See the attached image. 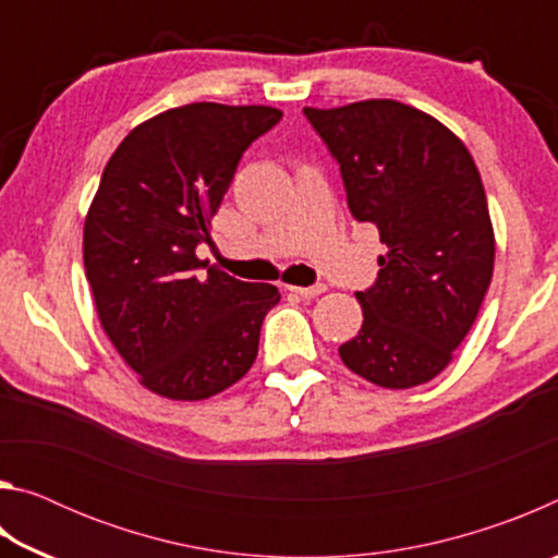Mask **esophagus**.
<instances>
[{"instance_id":"1","label":"esophagus","mask_w":558,"mask_h":558,"mask_svg":"<svg viewBox=\"0 0 558 558\" xmlns=\"http://www.w3.org/2000/svg\"><path fill=\"white\" fill-rule=\"evenodd\" d=\"M288 290H290V292H295V295H300V298H317V295H323V292L327 290V286H323V282H317V286H310V288L290 286Z\"/></svg>"}]
</instances>
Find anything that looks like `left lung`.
Listing matches in <instances>:
<instances>
[{
	"label": "left lung",
	"mask_w": 558,
	"mask_h": 558,
	"mask_svg": "<svg viewBox=\"0 0 558 558\" xmlns=\"http://www.w3.org/2000/svg\"><path fill=\"white\" fill-rule=\"evenodd\" d=\"M339 162L349 211L379 229V278L356 292L364 323L347 369L411 389L446 369L483 305L495 231L475 159L442 122L399 100L305 108Z\"/></svg>",
	"instance_id": "obj_1"
}]
</instances>
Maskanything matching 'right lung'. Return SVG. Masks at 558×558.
Returning a JSON list of instances; mask_svg holds the SVG:
<instances>
[{
    "label": "right lung",
    "mask_w": 558,
    "mask_h": 558,
    "mask_svg": "<svg viewBox=\"0 0 558 558\" xmlns=\"http://www.w3.org/2000/svg\"><path fill=\"white\" fill-rule=\"evenodd\" d=\"M280 118L270 106L189 102L140 122L102 169L83 266L112 347L165 399H209L256 362L278 288L214 266L202 278L196 245L211 243L241 155Z\"/></svg>",
    "instance_id": "1"
}]
</instances>
